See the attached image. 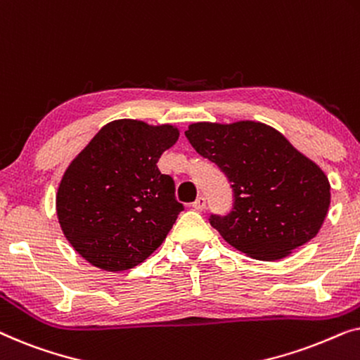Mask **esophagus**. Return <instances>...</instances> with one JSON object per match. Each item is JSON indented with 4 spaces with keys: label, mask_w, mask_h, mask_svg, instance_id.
Returning a JSON list of instances; mask_svg holds the SVG:
<instances>
[{
    "label": "esophagus",
    "mask_w": 360,
    "mask_h": 360,
    "mask_svg": "<svg viewBox=\"0 0 360 360\" xmlns=\"http://www.w3.org/2000/svg\"><path fill=\"white\" fill-rule=\"evenodd\" d=\"M205 206H206V200H205V196H198V198H196V200L193 201V203H191V208L196 210V211L205 210Z\"/></svg>",
    "instance_id": "1"
}]
</instances>
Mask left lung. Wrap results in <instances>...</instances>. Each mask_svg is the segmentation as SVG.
Segmentation results:
<instances>
[{"mask_svg":"<svg viewBox=\"0 0 360 360\" xmlns=\"http://www.w3.org/2000/svg\"><path fill=\"white\" fill-rule=\"evenodd\" d=\"M186 139L228 176L234 203L210 224L249 257L277 260L318 234L331 203L324 172L262 122H195Z\"/></svg>","mask_w":360,"mask_h":360,"instance_id":"left-lung-1","label":"left lung"}]
</instances>
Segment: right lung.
Here are the masks:
<instances>
[{
    "mask_svg": "<svg viewBox=\"0 0 360 360\" xmlns=\"http://www.w3.org/2000/svg\"><path fill=\"white\" fill-rule=\"evenodd\" d=\"M179 136L170 124L117 120L68 165L57 191V218L72 248L91 265L121 272L164 243L184 205L157 162Z\"/></svg>",
    "mask_w": 360,
    "mask_h": 360,
    "instance_id": "obj_1",
    "label": "right lung"
}]
</instances>
